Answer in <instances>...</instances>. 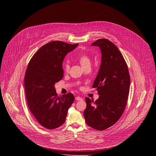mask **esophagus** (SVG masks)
Segmentation results:
<instances>
[{
    "instance_id": "obj_1",
    "label": "esophagus",
    "mask_w": 156,
    "mask_h": 156,
    "mask_svg": "<svg viewBox=\"0 0 156 156\" xmlns=\"http://www.w3.org/2000/svg\"><path fill=\"white\" fill-rule=\"evenodd\" d=\"M75 99H76V101H81L82 99V98L80 97H76L75 98Z\"/></svg>"
}]
</instances>
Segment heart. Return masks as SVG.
I'll return each mask as SVG.
<instances>
[{"instance_id":"1","label":"heart","mask_w":156,"mask_h":156,"mask_svg":"<svg viewBox=\"0 0 156 156\" xmlns=\"http://www.w3.org/2000/svg\"><path fill=\"white\" fill-rule=\"evenodd\" d=\"M79 62L80 63V64L81 65L82 67H83V68H85L87 66H90V59L89 58V57L87 55V54H82L79 58ZM69 66L68 64H66L65 66V70L66 71H68L69 70Z\"/></svg>"}]
</instances>
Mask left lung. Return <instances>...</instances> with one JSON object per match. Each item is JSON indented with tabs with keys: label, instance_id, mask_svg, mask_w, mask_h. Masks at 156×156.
Masks as SVG:
<instances>
[{
	"label": "left lung",
	"instance_id": "1",
	"mask_svg": "<svg viewBox=\"0 0 156 156\" xmlns=\"http://www.w3.org/2000/svg\"><path fill=\"white\" fill-rule=\"evenodd\" d=\"M91 45L99 47L101 64L92 87L97 88L99 98L94 102L85 98L83 112L88 126L104 130L120 119L126 107L130 78L126 61L118 47L108 39L97 40Z\"/></svg>",
	"mask_w": 156,
	"mask_h": 156
}]
</instances>
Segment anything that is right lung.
<instances>
[{"instance_id": "right-lung-1", "label": "right lung", "mask_w": 156, "mask_h": 156, "mask_svg": "<svg viewBox=\"0 0 156 156\" xmlns=\"http://www.w3.org/2000/svg\"><path fill=\"white\" fill-rule=\"evenodd\" d=\"M78 45L50 42L39 48L28 64L24 79L27 105L38 122L46 129L61 126L74 101L71 93L57 96L54 85L63 77L66 55Z\"/></svg>"}]
</instances>
